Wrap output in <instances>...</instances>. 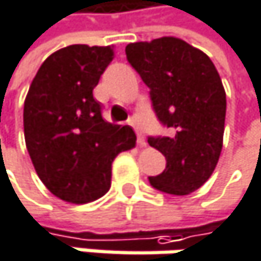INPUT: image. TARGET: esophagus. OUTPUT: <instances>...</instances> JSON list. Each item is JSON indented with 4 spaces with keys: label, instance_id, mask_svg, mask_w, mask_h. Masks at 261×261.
<instances>
[{
    "label": "esophagus",
    "instance_id": "1",
    "mask_svg": "<svg viewBox=\"0 0 261 261\" xmlns=\"http://www.w3.org/2000/svg\"><path fill=\"white\" fill-rule=\"evenodd\" d=\"M129 125H133V126H135L133 120H129ZM136 133H138V145H139V147H145V138L138 132V129H136Z\"/></svg>",
    "mask_w": 261,
    "mask_h": 261
}]
</instances>
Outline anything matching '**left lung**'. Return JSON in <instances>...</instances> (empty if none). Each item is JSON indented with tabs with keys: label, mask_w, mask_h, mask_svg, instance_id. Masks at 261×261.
Returning a JSON list of instances; mask_svg holds the SVG:
<instances>
[{
	"label": "left lung",
	"mask_w": 261,
	"mask_h": 261,
	"mask_svg": "<svg viewBox=\"0 0 261 261\" xmlns=\"http://www.w3.org/2000/svg\"><path fill=\"white\" fill-rule=\"evenodd\" d=\"M126 59L150 88L156 117L168 136L148 144L165 159V170L148 177L153 188L187 196L213 174L222 151L226 94L213 61L188 42L165 36L125 47Z\"/></svg>",
	"instance_id": "8db88e82"
}]
</instances>
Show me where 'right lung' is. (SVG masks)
Instances as JSON below:
<instances>
[{
    "instance_id": "add662e5",
    "label": "right lung",
    "mask_w": 261,
    "mask_h": 261,
    "mask_svg": "<svg viewBox=\"0 0 261 261\" xmlns=\"http://www.w3.org/2000/svg\"><path fill=\"white\" fill-rule=\"evenodd\" d=\"M113 58L111 45L58 50L39 67L24 102V138L36 174L70 203L102 197L114 158L136 144L132 126L107 122L93 97Z\"/></svg>"
}]
</instances>
